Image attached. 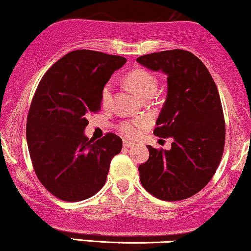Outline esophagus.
Segmentation results:
<instances>
[{"label": "esophagus", "instance_id": "1", "mask_svg": "<svg viewBox=\"0 0 251 251\" xmlns=\"http://www.w3.org/2000/svg\"><path fill=\"white\" fill-rule=\"evenodd\" d=\"M124 147H127V148H133L135 146V144L133 141H128V140H124Z\"/></svg>", "mask_w": 251, "mask_h": 251}]
</instances>
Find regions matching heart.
Segmentation results:
<instances>
[{
    "mask_svg": "<svg viewBox=\"0 0 251 251\" xmlns=\"http://www.w3.org/2000/svg\"><path fill=\"white\" fill-rule=\"evenodd\" d=\"M126 83H127L129 87L135 91L136 95H138L139 97H141L142 100H144L146 96H149V95H154L157 90L156 77H155L151 72L142 68H138L129 72L128 74L126 75ZM113 88H115V84H113L112 81L106 82L102 88V91H100V103H102V105L104 107L109 106L111 104ZM147 119L138 118L133 120V122H125L120 124L119 131L122 132L124 135L128 136V138H134V136L139 134L141 128L147 126Z\"/></svg>",
    "mask_w": 251,
    "mask_h": 251,
    "instance_id": "obj_1",
    "label": "heart"
}]
</instances>
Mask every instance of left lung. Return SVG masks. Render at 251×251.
<instances>
[{
	"label": "left lung",
	"instance_id": "obj_1",
	"mask_svg": "<svg viewBox=\"0 0 251 251\" xmlns=\"http://www.w3.org/2000/svg\"><path fill=\"white\" fill-rule=\"evenodd\" d=\"M136 61L167 75V98L154 134L173 139L169 151L147 146L148 161L139 166L141 184L162 201L186 199L205 188L223 157L226 127L217 85L188 50H162Z\"/></svg>",
	"mask_w": 251,
	"mask_h": 251
}]
</instances>
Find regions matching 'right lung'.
Returning <instances> with one entry per match:
<instances>
[{
  "instance_id": "right-lung-1",
  "label": "right lung",
  "mask_w": 251,
  "mask_h": 251,
  "mask_svg": "<svg viewBox=\"0 0 251 251\" xmlns=\"http://www.w3.org/2000/svg\"><path fill=\"white\" fill-rule=\"evenodd\" d=\"M126 59L77 50L58 60L43 76L27 115L26 140L36 175L49 192L65 201L96 195L105 184L111 160L123 141L106 133L84 135L89 113L100 109V91Z\"/></svg>"
}]
</instances>
